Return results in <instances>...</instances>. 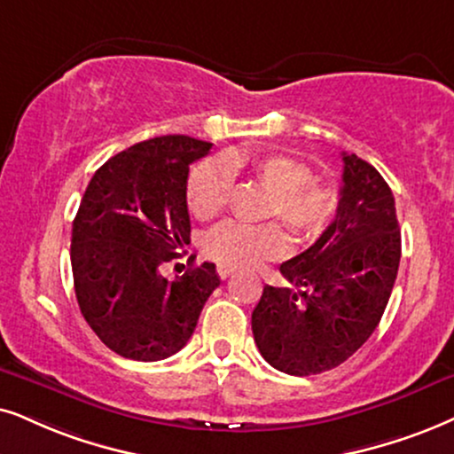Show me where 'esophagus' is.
<instances>
[{"mask_svg": "<svg viewBox=\"0 0 454 454\" xmlns=\"http://www.w3.org/2000/svg\"><path fill=\"white\" fill-rule=\"evenodd\" d=\"M217 274H220V278H222V280H226V278L231 277V274H232V270H231V268H222V266H220V268H217Z\"/></svg>", "mask_w": 454, "mask_h": 454, "instance_id": "obj_1", "label": "esophagus"}]
</instances>
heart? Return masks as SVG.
<instances>
[{
  "label": "heart",
  "instance_id": "obj_1",
  "mask_svg": "<svg viewBox=\"0 0 454 454\" xmlns=\"http://www.w3.org/2000/svg\"><path fill=\"white\" fill-rule=\"evenodd\" d=\"M247 168L270 197L263 205V217L280 220L291 232L309 237L323 231L335 209V192L325 182L309 177L300 160L285 154H263L247 159L240 154H223L199 160L186 177V205L197 220H209L220 214L231 192V171ZM286 234L278 223L223 222L200 239V249L207 260L231 270H249L286 254Z\"/></svg>",
  "mask_w": 454,
  "mask_h": 454
}]
</instances>
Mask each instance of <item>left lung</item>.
I'll list each match as a JSON object with an SVG mask.
<instances>
[{"label": "left lung", "mask_w": 454, "mask_h": 454, "mask_svg": "<svg viewBox=\"0 0 454 454\" xmlns=\"http://www.w3.org/2000/svg\"><path fill=\"white\" fill-rule=\"evenodd\" d=\"M335 220L280 266L291 286H263L251 314L260 354L286 375H318L352 356L386 312L400 263L394 194L371 163L341 153Z\"/></svg>", "instance_id": "1"}]
</instances>
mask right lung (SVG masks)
Instances as JSON below:
<instances>
[{"label": "right lung", "instance_id": "right-lung-1", "mask_svg": "<svg viewBox=\"0 0 454 454\" xmlns=\"http://www.w3.org/2000/svg\"><path fill=\"white\" fill-rule=\"evenodd\" d=\"M211 142L160 136L125 148L91 176L73 220L71 266L83 318L123 358L154 363L191 340L220 285L215 263L168 280L159 268L191 243L186 177Z\"/></svg>", "mask_w": 454, "mask_h": 454}]
</instances>
